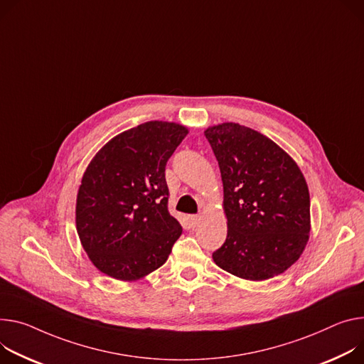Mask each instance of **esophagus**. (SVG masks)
<instances>
[{
  "label": "esophagus",
  "mask_w": 364,
  "mask_h": 364,
  "mask_svg": "<svg viewBox=\"0 0 364 364\" xmlns=\"http://www.w3.org/2000/svg\"><path fill=\"white\" fill-rule=\"evenodd\" d=\"M188 220H190V225L194 228V226L199 225V222H200V216H199V215H191V216L188 218Z\"/></svg>",
  "instance_id": "obj_1"
}]
</instances>
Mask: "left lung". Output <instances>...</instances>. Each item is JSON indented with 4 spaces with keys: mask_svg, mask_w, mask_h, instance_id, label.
<instances>
[{
    "mask_svg": "<svg viewBox=\"0 0 364 364\" xmlns=\"http://www.w3.org/2000/svg\"><path fill=\"white\" fill-rule=\"evenodd\" d=\"M205 136L223 183L228 235L213 261L245 280H267L301 257L311 230L309 190L296 162L272 139L238 123Z\"/></svg>",
    "mask_w": 364,
    "mask_h": 364,
    "instance_id": "left-lung-1",
    "label": "left lung"
}]
</instances>
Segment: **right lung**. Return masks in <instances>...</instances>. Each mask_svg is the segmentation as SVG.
Instances as JSON below:
<instances>
[{"label": "right lung", "instance_id": "right-lung-1", "mask_svg": "<svg viewBox=\"0 0 364 364\" xmlns=\"http://www.w3.org/2000/svg\"><path fill=\"white\" fill-rule=\"evenodd\" d=\"M187 132L146 122L113 138L90 162L77 196V230L102 273L136 280L167 261L183 229L168 212L165 165Z\"/></svg>", "mask_w": 364, "mask_h": 364}]
</instances>
